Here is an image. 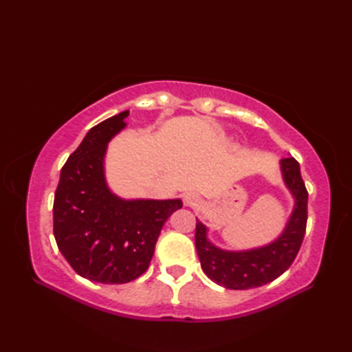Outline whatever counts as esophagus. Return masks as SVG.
Masks as SVG:
<instances>
[{
    "instance_id": "34e87169",
    "label": "esophagus",
    "mask_w": 352,
    "mask_h": 352,
    "mask_svg": "<svg viewBox=\"0 0 352 352\" xmlns=\"http://www.w3.org/2000/svg\"><path fill=\"white\" fill-rule=\"evenodd\" d=\"M198 201H199V197L197 195V193H192V192H189V193H184V197H183V203H184V206H186V207H193V206H197V204H198Z\"/></svg>"
}]
</instances>
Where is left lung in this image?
Listing matches in <instances>:
<instances>
[{
	"label": "left lung",
	"mask_w": 352,
	"mask_h": 352,
	"mask_svg": "<svg viewBox=\"0 0 352 352\" xmlns=\"http://www.w3.org/2000/svg\"><path fill=\"white\" fill-rule=\"evenodd\" d=\"M280 168L295 203L286 227L275 241L251 250H222L208 239V228L197 219L195 246L201 267L208 278L222 287L245 290L271 283L287 271L301 248L307 223L309 193L300 163L294 157L281 159Z\"/></svg>",
	"instance_id": "left-lung-1"
}]
</instances>
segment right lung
<instances>
[{
	"mask_svg": "<svg viewBox=\"0 0 352 352\" xmlns=\"http://www.w3.org/2000/svg\"><path fill=\"white\" fill-rule=\"evenodd\" d=\"M129 110L87 131L60 172L54 195V237L74 271L95 283L122 284L144 274L175 199H125L111 192L104 157L121 133Z\"/></svg>",
	"mask_w": 352,
	"mask_h": 352,
	"instance_id": "right-lung-1",
	"label": "right lung"
}]
</instances>
